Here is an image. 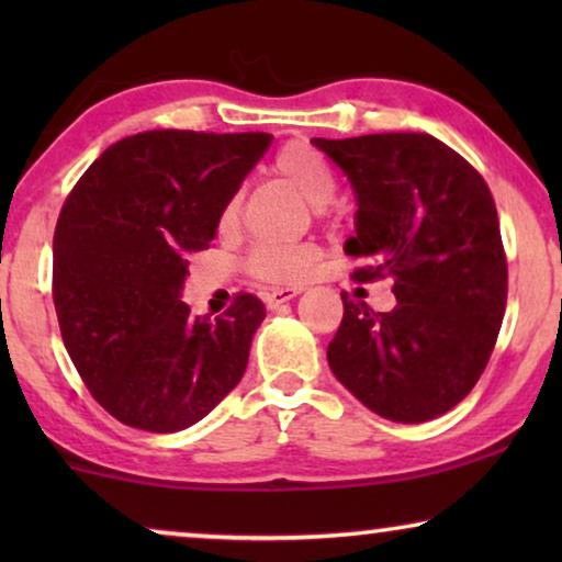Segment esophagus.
I'll use <instances>...</instances> for the list:
<instances>
[{
	"label": "esophagus",
	"mask_w": 562,
	"mask_h": 562,
	"mask_svg": "<svg viewBox=\"0 0 562 562\" xmlns=\"http://www.w3.org/2000/svg\"><path fill=\"white\" fill-rule=\"evenodd\" d=\"M296 294H302V286H281V289L266 291V304H268V310H276V306L291 302V299H294Z\"/></svg>",
	"instance_id": "1"
}]
</instances>
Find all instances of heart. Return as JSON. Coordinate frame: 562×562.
<instances>
[{
  "label": "heart",
  "instance_id": "1",
  "mask_svg": "<svg viewBox=\"0 0 562 562\" xmlns=\"http://www.w3.org/2000/svg\"><path fill=\"white\" fill-rule=\"evenodd\" d=\"M281 173L306 202L319 206L335 194V173L310 143H289L273 160ZM240 220V194H233L220 212V229H233ZM322 250L314 243H260L250 250L245 268L260 281L294 283L306 279L319 263Z\"/></svg>",
  "mask_w": 562,
  "mask_h": 562
}]
</instances>
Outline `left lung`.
<instances>
[{
  "mask_svg": "<svg viewBox=\"0 0 562 562\" xmlns=\"http://www.w3.org/2000/svg\"><path fill=\"white\" fill-rule=\"evenodd\" d=\"M358 196L356 281H394L396 306L373 312L342 294L327 360L381 417L417 425L479 383L506 310V252L494 196L468 160L427 133L312 140Z\"/></svg>",
  "mask_w": 562,
  "mask_h": 562,
  "instance_id": "8db88e82",
  "label": "left lung"
}]
</instances>
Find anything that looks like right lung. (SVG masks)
Returning a JSON list of instances; mask_svg holds the SVG:
<instances>
[{
  "mask_svg": "<svg viewBox=\"0 0 562 562\" xmlns=\"http://www.w3.org/2000/svg\"><path fill=\"white\" fill-rule=\"evenodd\" d=\"M271 140L194 130L122 137L60 206V337L91 396L122 425L179 432L240 383L266 304L240 291L210 319L191 317L179 294L187 252L210 248L222 206Z\"/></svg>",
  "mask_w": 562,
  "mask_h": 562,
  "instance_id": "add662e5",
  "label": "right lung"
}]
</instances>
